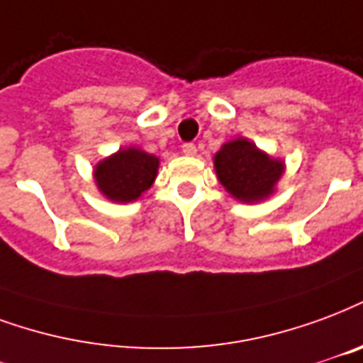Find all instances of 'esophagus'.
Masks as SVG:
<instances>
[{"mask_svg": "<svg viewBox=\"0 0 363 363\" xmlns=\"http://www.w3.org/2000/svg\"><path fill=\"white\" fill-rule=\"evenodd\" d=\"M196 146L194 144H182V154L184 155H196Z\"/></svg>", "mask_w": 363, "mask_h": 363, "instance_id": "obj_1", "label": "esophagus"}]
</instances>
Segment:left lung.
Masks as SVG:
<instances>
[{
  "label": "left lung",
  "instance_id": "left-lung-1",
  "mask_svg": "<svg viewBox=\"0 0 363 363\" xmlns=\"http://www.w3.org/2000/svg\"><path fill=\"white\" fill-rule=\"evenodd\" d=\"M217 179L225 190L244 203H257L275 192L284 163L273 160L248 138L223 144L213 157Z\"/></svg>",
  "mask_w": 363,
  "mask_h": 363
}]
</instances>
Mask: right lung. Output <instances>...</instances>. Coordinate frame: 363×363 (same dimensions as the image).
Returning a JSON list of instances; mask_svg holds the SVG:
<instances>
[{
	"mask_svg": "<svg viewBox=\"0 0 363 363\" xmlns=\"http://www.w3.org/2000/svg\"><path fill=\"white\" fill-rule=\"evenodd\" d=\"M160 169V157L140 147H121L119 152L101 160L94 169V181L107 200L127 203L138 200L154 184Z\"/></svg>",
	"mask_w": 363,
	"mask_h": 363,
	"instance_id": "obj_1",
	"label": "right lung"
}]
</instances>
